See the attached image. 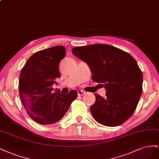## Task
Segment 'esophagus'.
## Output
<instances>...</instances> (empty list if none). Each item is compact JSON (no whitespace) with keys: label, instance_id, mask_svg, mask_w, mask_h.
<instances>
[{"label":"esophagus","instance_id":"obj_1","mask_svg":"<svg viewBox=\"0 0 159 159\" xmlns=\"http://www.w3.org/2000/svg\"><path fill=\"white\" fill-rule=\"evenodd\" d=\"M77 93H78L79 96H83V95L85 94V92L83 91V90H78V91H77Z\"/></svg>","mask_w":159,"mask_h":159}]
</instances>
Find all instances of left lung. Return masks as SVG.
<instances>
[{
  "instance_id": "left-lung-1",
  "label": "left lung",
  "mask_w": 159,
  "mask_h": 159,
  "mask_svg": "<svg viewBox=\"0 0 159 159\" xmlns=\"http://www.w3.org/2000/svg\"><path fill=\"white\" fill-rule=\"evenodd\" d=\"M72 52L85 62L92 79L106 89V97L94 94L90 108L94 120L107 126L123 123L132 116L143 92V74L128 52L108 44L75 47Z\"/></svg>"
}]
</instances>
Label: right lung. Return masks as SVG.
<instances>
[{
    "label": "right lung",
    "mask_w": 159,
    "mask_h": 159,
    "mask_svg": "<svg viewBox=\"0 0 159 159\" xmlns=\"http://www.w3.org/2000/svg\"><path fill=\"white\" fill-rule=\"evenodd\" d=\"M66 55L63 46H55L33 54L20 72L19 94L22 105L32 119L40 125L60 120L78 93L72 90L63 94L52 86L60 78L59 64Z\"/></svg>",
    "instance_id": "1"
}]
</instances>
